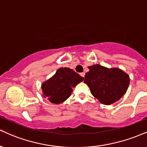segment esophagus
I'll return each instance as SVG.
<instances>
[{
	"label": "esophagus",
	"instance_id": "obj_1",
	"mask_svg": "<svg viewBox=\"0 0 147 147\" xmlns=\"http://www.w3.org/2000/svg\"><path fill=\"white\" fill-rule=\"evenodd\" d=\"M80 76H82V77L84 78V76H85V73H84V72H82V73H80Z\"/></svg>",
	"mask_w": 147,
	"mask_h": 147
}]
</instances>
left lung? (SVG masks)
I'll list each match as a JSON object with an SVG mask.
<instances>
[{"mask_svg": "<svg viewBox=\"0 0 147 147\" xmlns=\"http://www.w3.org/2000/svg\"><path fill=\"white\" fill-rule=\"evenodd\" d=\"M84 83L99 102L110 105L126 93L129 84V75L119 68H108L96 64L88 67Z\"/></svg>", "mask_w": 147, "mask_h": 147, "instance_id": "left-lung-1", "label": "left lung"}]
</instances>
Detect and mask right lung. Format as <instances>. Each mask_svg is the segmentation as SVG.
<instances>
[{"label":"right lung","instance_id":"right-lung-1","mask_svg":"<svg viewBox=\"0 0 147 147\" xmlns=\"http://www.w3.org/2000/svg\"><path fill=\"white\" fill-rule=\"evenodd\" d=\"M84 79L73 69L59 68L53 76L41 84L42 95L52 104H62L70 97L73 91L72 88Z\"/></svg>","mask_w":147,"mask_h":147}]
</instances>
